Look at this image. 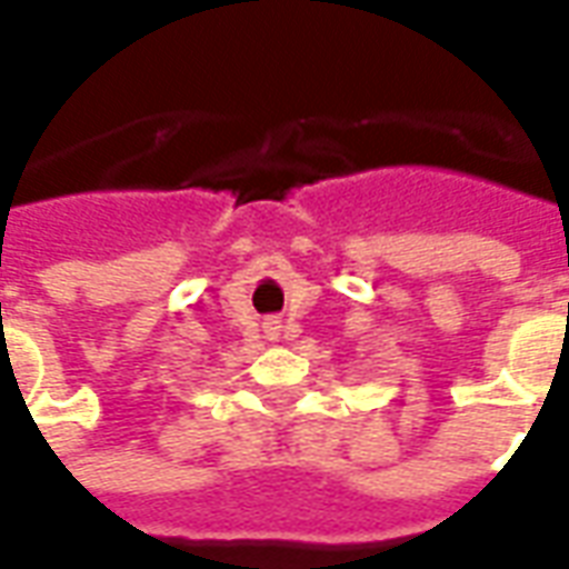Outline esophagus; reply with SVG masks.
Returning a JSON list of instances; mask_svg holds the SVG:
<instances>
[{
	"mask_svg": "<svg viewBox=\"0 0 569 569\" xmlns=\"http://www.w3.org/2000/svg\"><path fill=\"white\" fill-rule=\"evenodd\" d=\"M266 333H269V337H278V321H266Z\"/></svg>",
	"mask_w": 569,
	"mask_h": 569,
	"instance_id": "obj_1",
	"label": "esophagus"
}]
</instances>
